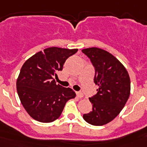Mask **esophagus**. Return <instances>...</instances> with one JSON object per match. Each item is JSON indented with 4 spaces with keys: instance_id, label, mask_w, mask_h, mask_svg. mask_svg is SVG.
<instances>
[{
    "instance_id": "obj_1",
    "label": "esophagus",
    "mask_w": 147,
    "mask_h": 147,
    "mask_svg": "<svg viewBox=\"0 0 147 147\" xmlns=\"http://www.w3.org/2000/svg\"><path fill=\"white\" fill-rule=\"evenodd\" d=\"M76 96H77L78 98H81L84 96V95H83V93H81V92H76Z\"/></svg>"
}]
</instances>
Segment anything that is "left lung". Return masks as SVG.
I'll return each instance as SVG.
<instances>
[{
	"label": "left lung",
	"instance_id": "obj_1",
	"mask_svg": "<svg viewBox=\"0 0 147 147\" xmlns=\"http://www.w3.org/2000/svg\"><path fill=\"white\" fill-rule=\"evenodd\" d=\"M94 67V82L97 93L89 98L92 111L83 115L88 124L102 126L113 120L121 111L130 93V80L124 66L103 49L89 48L82 50Z\"/></svg>",
	"mask_w": 147,
	"mask_h": 147
}]
</instances>
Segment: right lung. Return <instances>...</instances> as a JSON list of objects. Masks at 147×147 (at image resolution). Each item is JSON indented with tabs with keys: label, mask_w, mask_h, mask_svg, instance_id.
<instances>
[{
	"label": "right lung",
	"mask_w": 147,
	"mask_h": 147,
	"mask_svg": "<svg viewBox=\"0 0 147 147\" xmlns=\"http://www.w3.org/2000/svg\"><path fill=\"white\" fill-rule=\"evenodd\" d=\"M78 49L51 47L35 54L22 66L17 80L20 102L31 117L49 123L60 116L66 102L76 96L69 88L57 85L54 77Z\"/></svg>",
	"instance_id": "add662e5"
}]
</instances>
